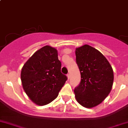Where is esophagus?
<instances>
[{
    "instance_id": "esophagus-1",
    "label": "esophagus",
    "mask_w": 128,
    "mask_h": 128,
    "mask_svg": "<svg viewBox=\"0 0 128 128\" xmlns=\"http://www.w3.org/2000/svg\"><path fill=\"white\" fill-rule=\"evenodd\" d=\"M67 77H68V79H69V78H70V74H68V75H67Z\"/></svg>"
}]
</instances>
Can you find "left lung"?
Here are the masks:
<instances>
[{"label": "left lung", "mask_w": 128, "mask_h": 128, "mask_svg": "<svg viewBox=\"0 0 128 128\" xmlns=\"http://www.w3.org/2000/svg\"><path fill=\"white\" fill-rule=\"evenodd\" d=\"M81 80L74 92L83 107L92 108L101 104L112 89L113 70L106 58L95 48L85 44L75 50Z\"/></svg>", "instance_id": "obj_1"}]
</instances>
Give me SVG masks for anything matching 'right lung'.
<instances>
[{"label": "right lung", "instance_id": "1", "mask_svg": "<svg viewBox=\"0 0 128 128\" xmlns=\"http://www.w3.org/2000/svg\"><path fill=\"white\" fill-rule=\"evenodd\" d=\"M58 50L46 46L37 50L22 68L21 82L30 100L39 106L54 101L67 80L60 72Z\"/></svg>", "mask_w": 128, "mask_h": 128}]
</instances>
